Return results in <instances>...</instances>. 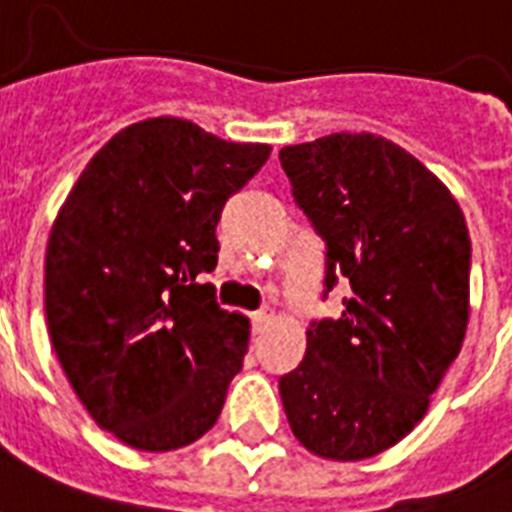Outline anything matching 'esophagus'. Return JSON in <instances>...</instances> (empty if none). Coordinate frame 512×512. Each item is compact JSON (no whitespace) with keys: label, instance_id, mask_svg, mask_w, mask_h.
<instances>
[{"label":"esophagus","instance_id":"1","mask_svg":"<svg viewBox=\"0 0 512 512\" xmlns=\"http://www.w3.org/2000/svg\"><path fill=\"white\" fill-rule=\"evenodd\" d=\"M271 321H273L271 308H260V311L252 313V332H255V335H260V332H263V329L268 327Z\"/></svg>","mask_w":512,"mask_h":512}]
</instances>
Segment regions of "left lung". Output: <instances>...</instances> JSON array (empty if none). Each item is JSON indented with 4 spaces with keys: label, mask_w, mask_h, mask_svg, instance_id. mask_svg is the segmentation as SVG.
<instances>
[{
    "label": "left lung",
    "mask_w": 512,
    "mask_h": 512,
    "mask_svg": "<svg viewBox=\"0 0 512 512\" xmlns=\"http://www.w3.org/2000/svg\"><path fill=\"white\" fill-rule=\"evenodd\" d=\"M295 204L324 239V297L342 279L340 319H313L305 356L279 380L289 428L324 460L398 444L465 340L470 236L460 204L385 138L335 132L281 148Z\"/></svg>",
    "instance_id": "obj_1"
}]
</instances>
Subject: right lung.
I'll return each instance as SVG.
<instances>
[{
  "label": "right lung",
  "mask_w": 512,
  "mask_h": 512,
  "mask_svg": "<svg viewBox=\"0 0 512 512\" xmlns=\"http://www.w3.org/2000/svg\"><path fill=\"white\" fill-rule=\"evenodd\" d=\"M175 116L122 130L92 156L52 225L44 313L71 388L140 452L193 444L220 417L249 319L201 284L225 201L268 162Z\"/></svg>",
  "instance_id": "1"
}]
</instances>
